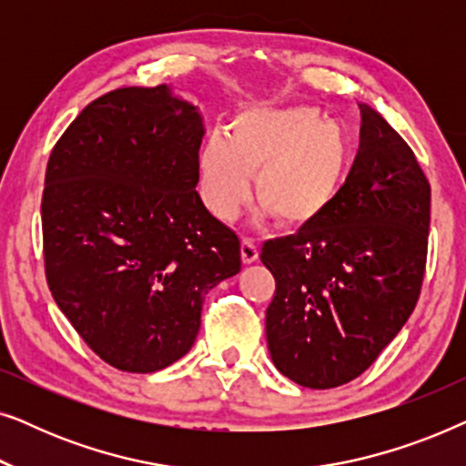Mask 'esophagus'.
<instances>
[{
  "mask_svg": "<svg viewBox=\"0 0 466 466\" xmlns=\"http://www.w3.org/2000/svg\"><path fill=\"white\" fill-rule=\"evenodd\" d=\"M258 258V248H257V241L250 239V238H244L241 239V260H244L246 265L254 263V260Z\"/></svg>",
  "mask_w": 466,
  "mask_h": 466,
  "instance_id": "1",
  "label": "esophagus"
}]
</instances>
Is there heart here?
<instances>
[{
	"label": "heart",
	"instance_id": "obj_1",
	"mask_svg": "<svg viewBox=\"0 0 466 466\" xmlns=\"http://www.w3.org/2000/svg\"><path fill=\"white\" fill-rule=\"evenodd\" d=\"M352 144L346 127L316 106H246L199 152L203 197L220 220H233L252 193L282 225L316 222L339 195Z\"/></svg>",
	"mask_w": 466,
	"mask_h": 466
}]
</instances>
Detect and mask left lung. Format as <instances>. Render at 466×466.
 <instances>
[{
  "label": "left lung",
  "instance_id": "obj_1",
  "mask_svg": "<svg viewBox=\"0 0 466 466\" xmlns=\"http://www.w3.org/2000/svg\"><path fill=\"white\" fill-rule=\"evenodd\" d=\"M360 146L327 212L265 241L273 365L299 386L335 388L373 365L416 308L426 269L431 184L405 139L360 104Z\"/></svg>",
  "mask_w": 466,
  "mask_h": 466
}]
</instances>
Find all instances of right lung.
Listing matches in <instances>:
<instances>
[{
    "instance_id": "add662e5",
    "label": "right lung",
    "mask_w": 466,
    "mask_h": 466,
    "mask_svg": "<svg viewBox=\"0 0 466 466\" xmlns=\"http://www.w3.org/2000/svg\"><path fill=\"white\" fill-rule=\"evenodd\" d=\"M199 112L167 85L125 86L82 110L50 152L44 269L88 348L129 373L193 348L203 299L241 269L239 239L203 206Z\"/></svg>"
}]
</instances>
